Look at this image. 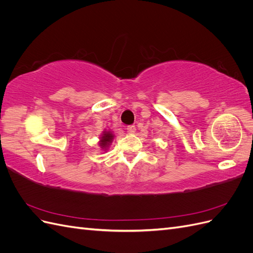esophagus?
Returning a JSON list of instances; mask_svg holds the SVG:
<instances>
[{
	"mask_svg": "<svg viewBox=\"0 0 253 253\" xmlns=\"http://www.w3.org/2000/svg\"><path fill=\"white\" fill-rule=\"evenodd\" d=\"M126 132H127L128 134H134V133L136 132V126H128L126 127Z\"/></svg>",
	"mask_w": 253,
	"mask_h": 253,
	"instance_id": "obj_1",
	"label": "esophagus"
}]
</instances>
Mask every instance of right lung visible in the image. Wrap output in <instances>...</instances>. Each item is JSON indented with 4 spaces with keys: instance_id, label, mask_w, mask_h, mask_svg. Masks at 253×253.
I'll use <instances>...</instances> for the list:
<instances>
[{
    "instance_id": "add662e5",
    "label": "right lung",
    "mask_w": 253,
    "mask_h": 253,
    "mask_svg": "<svg viewBox=\"0 0 253 253\" xmlns=\"http://www.w3.org/2000/svg\"><path fill=\"white\" fill-rule=\"evenodd\" d=\"M113 139V134L111 132H105L103 134V136L101 137V140H100V145L101 148L106 147V145L109 144V142H111Z\"/></svg>"
}]
</instances>
